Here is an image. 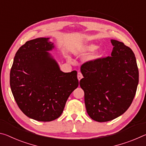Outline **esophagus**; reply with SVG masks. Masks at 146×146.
I'll use <instances>...</instances> for the list:
<instances>
[{"mask_svg": "<svg viewBox=\"0 0 146 146\" xmlns=\"http://www.w3.org/2000/svg\"><path fill=\"white\" fill-rule=\"evenodd\" d=\"M77 78L78 79V80L80 81L81 79H82L83 78V76L82 75V73H81L80 72H78V74H77Z\"/></svg>", "mask_w": 146, "mask_h": 146, "instance_id": "esophagus-1", "label": "esophagus"}]
</instances>
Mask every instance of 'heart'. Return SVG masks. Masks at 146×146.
<instances>
[{
	"instance_id": "b5f03b06",
	"label": "heart",
	"mask_w": 146,
	"mask_h": 146,
	"mask_svg": "<svg viewBox=\"0 0 146 146\" xmlns=\"http://www.w3.org/2000/svg\"><path fill=\"white\" fill-rule=\"evenodd\" d=\"M93 50L94 51L90 54L88 58L89 61H95L102 58L104 53L103 49L100 48H97V46L95 44H85L81 48L80 50L77 51V53L88 54Z\"/></svg>"
}]
</instances>
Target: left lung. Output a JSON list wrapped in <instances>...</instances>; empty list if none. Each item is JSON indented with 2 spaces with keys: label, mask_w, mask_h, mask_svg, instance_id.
I'll list each match as a JSON object with an SVG mask.
<instances>
[{
  "label": "left lung",
  "mask_w": 146,
  "mask_h": 146,
  "mask_svg": "<svg viewBox=\"0 0 146 146\" xmlns=\"http://www.w3.org/2000/svg\"><path fill=\"white\" fill-rule=\"evenodd\" d=\"M110 56L82 64L80 81L88 114L99 122L112 120L126 111L135 96L138 69L131 49L118 40Z\"/></svg>",
  "instance_id": "8db88e82"
}]
</instances>
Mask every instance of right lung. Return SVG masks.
<instances>
[{
    "mask_svg": "<svg viewBox=\"0 0 146 146\" xmlns=\"http://www.w3.org/2000/svg\"><path fill=\"white\" fill-rule=\"evenodd\" d=\"M49 38L26 42L15 56L10 87L15 100L27 117L49 122L61 115L71 93L78 86L77 72L64 73L48 51Z\"/></svg>",
    "mask_w": 146,
    "mask_h": 146,
    "instance_id": "add662e5",
    "label": "right lung"
}]
</instances>
